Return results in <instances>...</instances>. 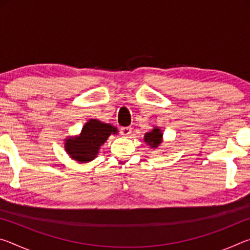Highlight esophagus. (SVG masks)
<instances>
[{"instance_id": "34e87169", "label": "esophagus", "mask_w": 250, "mask_h": 250, "mask_svg": "<svg viewBox=\"0 0 250 250\" xmlns=\"http://www.w3.org/2000/svg\"><path fill=\"white\" fill-rule=\"evenodd\" d=\"M132 132V128L131 126H122L120 128V133L124 135V137H128Z\"/></svg>"}]
</instances>
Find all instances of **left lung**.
Instances as JSON below:
<instances>
[{
  "mask_svg": "<svg viewBox=\"0 0 250 250\" xmlns=\"http://www.w3.org/2000/svg\"><path fill=\"white\" fill-rule=\"evenodd\" d=\"M162 137L163 133L161 132V130L158 126H155L153 130L145 134V141L147 146L153 147V149H156L161 145V142H162Z\"/></svg>",
  "mask_w": 250,
  "mask_h": 250,
  "instance_id": "1",
  "label": "left lung"
}]
</instances>
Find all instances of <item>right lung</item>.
<instances>
[{"label": "right lung", "mask_w": 250, "mask_h": 250, "mask_svg": "<svg viewBox=\"0 0 250 250\" xmlns=\"http://www.w3.org/2000/svg\"><path fill=\"white\" fill-rule=\"evenodd\" d=\"M111 133H118L116 126L97 119H90L84 124L79 135L66 139L65 150L71 159L79 163L90 162L99 153L100 146L107 141Z\"/></svg>", "instance_id": "obj_1"}]
</instances>
